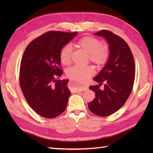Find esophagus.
I'll return each mask as SVG.
<instances>
[{"instance_id":"34e87169","label":"esophagus","mask_w":153,"mask_h":153,"mask_svg":"<svg viewBox=\"0 0 153 153\" xmlns=\"http://www.w3.org/2000/svg\"><path fill=\"white\" fill-rule=\"evenodd\" d=\"M72 82H70V84H71ZM87 89V87L86 86H83V87H71V93H79L81 91H84Z\"/></svg>"}]
</instances>
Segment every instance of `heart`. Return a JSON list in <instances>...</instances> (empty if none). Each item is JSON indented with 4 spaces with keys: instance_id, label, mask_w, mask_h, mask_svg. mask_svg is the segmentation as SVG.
I'll return each mask as SVG.
<instances>
[{
    "instance_id": "1",
    "label": "heart",
    "mask_w": 153,
    "mask_h": 153,
    "mask_svg": "<svg viewBox=\"0 0 153 153\" xmlns=\"http://www.w3.org/2000/svg\"><path fill=\"white\" fill-rule=\"evenodd\" d=\"M76 46L88 54L89 60L97 67H102L108 62L110 50L108 44L101 43L98 39L91 36H85L76 43ZM72 51L70 45L64 46L60 53V60L64 65H69L71 62ZM94 74L90 66H74L66 71L67 76L79 83H84Z\"/></svg>"
}]
</instances>
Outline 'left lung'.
Returning a JSON list of instances; mask_svg holds the SVG:
<instances>
[{"mask_svg": "<svg viewBox=\"0 0 153 153\" xmlns=\"http://www.w3.org/2000/svg\"><path fill=\"white\" fill-rule=\"evenodd\" d=\"M95 35L106 39L110 54L106 66L93 78L99 84L89 87L96 97L88 106L95 114L108 116L121 108L131 93L135 76V62L130 48L118 35L105 30ZM103 82L105 87L101 90L100 86Z\"/></svg>", "mask_w": 153, "mask_h": 153, "instance_id": "obj_1", "label": "left lung"}]
</instances>
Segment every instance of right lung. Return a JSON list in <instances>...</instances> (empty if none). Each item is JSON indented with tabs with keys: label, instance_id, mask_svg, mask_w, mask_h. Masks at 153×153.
Instances as JSON below:
<instances>
[{
	"label": "right lung",
	"instance_id": "add662e5",
	"mask_svg": "<svg viewBox=\"0 0 153 153\" xmlns=\"http://www.w3.org/2000/svg\"><path fill=\"white\" fill-rule=\"evenodd\" d=\"M77 32L50 31L27 45L21 60L19 85L24 97L37 114L46 118L60 115L66 108L71 92L68 79H58L63 73L60 53Z\"/></svg>",
	"mask_w": 153,
	"mask_h": 153
}]
</instances>
